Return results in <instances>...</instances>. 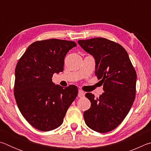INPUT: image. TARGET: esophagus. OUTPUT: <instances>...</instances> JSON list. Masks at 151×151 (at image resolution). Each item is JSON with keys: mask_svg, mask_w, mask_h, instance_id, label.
Here are the masks:
<instances>
[{"mask_svg": "<svg viewBox=\"0 0 151 151\" xmlns=\"http://www.w3.org/2000/svg\"><path fill=\"white\" fill-rule=\"evenodd\" d=\"M78 97H80V98H82V97H83L85 96V93L82 91V90H79L78 91Z\"/></svg>", "mask_w": 151, "mask_h": 151, "instance_id": "34e87169", "label": "esophagus"}]
</instances>
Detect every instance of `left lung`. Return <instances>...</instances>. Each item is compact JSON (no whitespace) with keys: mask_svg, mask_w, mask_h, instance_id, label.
<instances>
[{"mask_svg":"<svg viewBox=\"0 0 151 151\" xmlns=\"http://www.w3.org/2000/svg\"><path fill=\"white\" fill-rule=\"evenodd\" d=\"M79 45L95 60V75L103 84L104 93L94 98L86 93L91 108L84 112L86 124L94 131L115 129L129 113L136 94L137 73L126 50L104 38L79 40Z\"/></svg>","mask_w":151,"mask_h":151,"instance_id":"1","label":"left lung"}]
</instances>
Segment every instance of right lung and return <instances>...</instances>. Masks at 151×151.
Instances as JSON below:
<instances>
[{
  "instance_id": "obj_1",
  "label": "right lung",
  "mask_w": 151,
  "mask_h": 151,
  "mask_svg": "<svg viewBox=\"0 0 151 151\" xmlns=\"http://www.w3.org/2000/svg\"><path fill=\"white\" fill-rule=\"evenodd\" d=\"M76 46L74 41L56 39L35 42L17 63L14 88L17 106L28 122L39 131L60 127L77 96L76 86L63 87L52 81L53 74L63 72L66 55Z\"/></svg>"
}]
</instances>
